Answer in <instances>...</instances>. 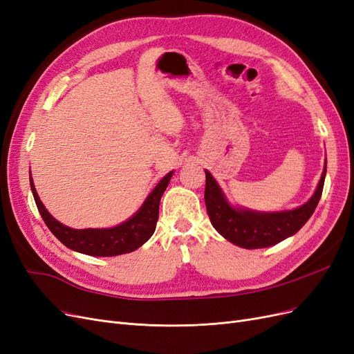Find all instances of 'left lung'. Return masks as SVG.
Returning a JSON list of instances; mask_svg holds the SVG:
<instances>
[{
    "mask_svg": "<svg viewBox=\"0 0 354 354\" xmlns=\"http://www.w3.org/2000/svg\"><path fill=\"white\" fill-rule=\"evenodd\" d=\"M326 176V160L319 185L301 207L285 211L263 212L234 207L224 195L217 180L205 169V205L211 224L224 239L246 250L267 248L292 236L315 212L322 196Z\"/></svg>",
    "mask_w": 354,
    "mask_h": 354,
    "instance_id": "8db88e82",
    "label": "left lung"
}]
</instances>
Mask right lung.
I'll return each mask as SVG.
<instances>
[{
	"label": "right lung",
	"mask_w": 354,
	"mask_h": 354,
	"mask_svg": "<svg viewBox=\"0 0 354 354\" xmlns=\"http://www.w3.org/2000/svg\"><path fill=\"white\" fill-rule=\"evenodd\" d=\"M174 171L160 178L155 189L147 195L143 205L133 216L115 227L108 229H72L56 220L41 202L34 180L29 176L32 195L47 227L69 250L93 257H115L133 252L151 239L159 217V202L162 198Z\"/></svg>",
	"instance_id": "right-lung-1"
}]
</instances>
